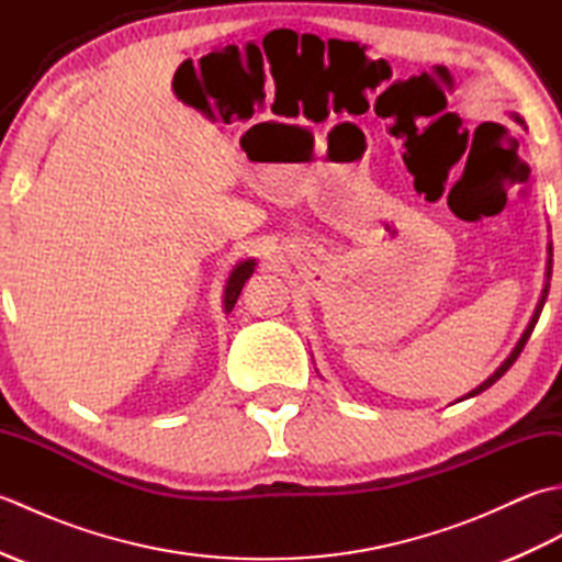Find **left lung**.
I'll list each match as a JSON object with an SVG mask.
<instances>
[{
  "instance_id": "left-lung-1",
  "label": "left lung",
  "mask_w": 562,
  "mask_h": 562,
  "mask_svg": "<svg viewBox=\"0 0 562 562\" xmlns=\"http://www.w3.org/2000/svg\"><path fill=\"white\" fill-rule=\"evenodd\" d=\"M512 117H515V121L524 127V121H521V117L515 113V115H512ZM551 272H553V246L551 244H548V266H546V288H543V292H541V300H539V304H536V308H533V316H531V321H529V326H527V330H524L521 333V338H519V342L515 345V350H512L509 352V357H507V360L503 362V364H499L497 369H495V372L491 374V376H487L485 381H483V384L479 386V389H473V391H469V393H465V396L463 398H459V401H465V398H473V396H479V393H483L485 389H491L493 384H495V381L499 379V376H503L505 372H507V369L512 367V364H515L517 362V357L521 355V350H524V345H527V340H529V336H531V330H533V326H536V321H539V316H541V312H543V304H546V296H548V288H551Z\"/></svg>"
}]
</instances>
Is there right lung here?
<instances>
[{
	"instance_id": "obj_1",
	"label": "right lung",
	"mask_w": 562,
	"mask_h": 562,
	"mask_svg": "<svg viewBox=\"0 0 562 562\" xmlns=\"http://www.w3.org/2000/svg\"><path fill=\"white\" fill-rule=\"evenodd\" d=\"M254 270H256V260H254V258L241 260V262H238V266L232 270L229 280H226V288H224V312H226V314H229L232 308H234V304H236V300H238V294H241L244 284H246V280L250 278V274H254Z\"/></svg>"
}]
</instances>
